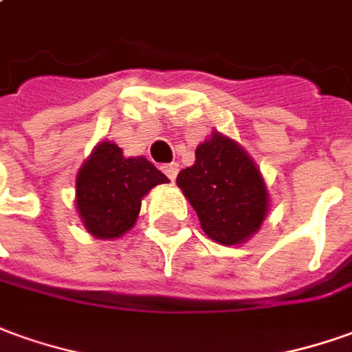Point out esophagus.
I'll return each instance as SVG.
<instances>
[{
  "mask_svg": "<svg viewBox=\"0 0 352 352\" xmlns=\"http://www.w3.org/2000/svg\"><path fill=\"white\" fill-rule=\"evenodd\" d=\"M178 170H180V164L178 162H168V164H162V172L170 178V180H174L176 176H178Z\"/></svg>",
  "mask_w": 352,
  "mask_h": 352,
  "instance_id": "obj_1",
  "label": "esophagus"
}]
</instances>
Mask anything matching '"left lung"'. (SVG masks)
Segmentation results:
<instances>
[{"label":"left lung","mask_w":352,"mask_h":352,"mask_svg":"<svg viewBox=\"0 0 352 352\" xmlns=\"http://www.w3.org/2000/svg\"><path fill=\"white\" fill-rule=\"evenodd\" d=\"M203 232L220 245H241L261 230L270 195L261 168L236 140L212 132L195 149V162L176 178Z\"/></svg>","instance_id":"left-lung-1"}]
</instances>
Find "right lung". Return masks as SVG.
<instances>
[{"label":"right lung","instance_id":"1","mask_svg":"<svg viewBox=\"0 0 352 352\" xmlns=\"http://www.w3.org/2000/svg\"><path fill=\"white\" fill-rule=\"evenodd\" d=\"M168 184L145 157H124L122 149L99 142L76 174V210L96 239H116L134 228L142 199L155 186Z\"/></svg>","mask_w":352,"mask_h":352}]
</instances>
